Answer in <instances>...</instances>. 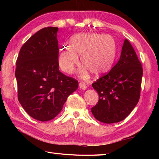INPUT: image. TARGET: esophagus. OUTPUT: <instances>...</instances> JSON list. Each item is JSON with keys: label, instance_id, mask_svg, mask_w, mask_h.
<instances>
[{"label": "esophagus", "instance_id": "34e87169", "mask_svg": "<svg viewBox=\"0 0 159 159\" xmlns=\"http://www.w3.org/2000/svg\"><path fill=\"white\" fill-rule=\"evenodd\" d=\"M79 88L82 90H86V88H87V86H86L85 83L80 82V83H79Z\"/></svg>", "mask_w": 159, "mask_h": 159}]
</instances>
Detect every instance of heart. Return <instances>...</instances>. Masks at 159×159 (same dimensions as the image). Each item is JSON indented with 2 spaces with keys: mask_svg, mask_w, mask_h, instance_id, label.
<instances>
[{
  "mask_svg": "<svg viewBox=\"0 0 159 159\" xmlns=\"http://www.w3.org/2000/svg\"><path fill=\"white\" fill-rule=\"evenodd\" d=\"M117 52V45L114 38L109 35L98 33L77 34L70 39V46L61 50L59 64L63 71L72 74L79 64V57L84 67L80 69V76L88 79L89 71L95 76L107 74L114 65Z\"/></svg>",
  "mask_w": 159,
  "mask_h": 159,
  "instance_id": "heart-1",
  "label": "heart"
}]
</instances>
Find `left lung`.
Segmentation results:
<instances>
[{"label":"left lung","instance_id":"1","mask_svg":"<svg viewBox=\"0 0 159 159\" xmlns=\"http://www.w3.org/2000/svg\"><path fill=\"white\" fill-rule=\"evenodd\" d=\"M142 77V64L125 39L117 64L92 85L99 95L98 104L91 109L96 119L104 123L125 119L139 101Z\"/></svg>","mask_w":159,"mask_h":159}]
</instances>
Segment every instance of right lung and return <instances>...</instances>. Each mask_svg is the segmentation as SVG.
<instances>
[{"label": "right lung", "instance_id": "1", "mask_svg": "<svg viewBox=\"0 0 159 159\" xmlns=\"http://www.w3.org/2000/svg\"><path fill=\"white\" fill-rule=\"evenodd\" d=\"M57 27H45L21 48L16 62L18 99L26 113L48 121L60 113L79 82L59 70Z\"/></svg>", "mask_w": 159, "mask_h": 159}]
</instances>
